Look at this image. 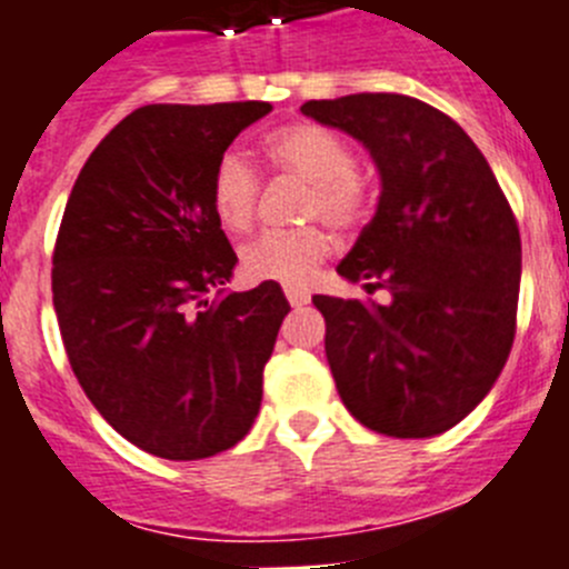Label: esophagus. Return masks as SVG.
<instances>
[{
	"mask_svg": "<svg viewBox=\"0 0 569 569\" xmlns=\"http://www.w3.org/2000/svg\"><path fill=\"white\" fill-rule=\"evenodd\" d=\"M284 296H288V301L293 305V308H301V305H308V290H301V288H293V284H288L284 288Z\"/></svg>",
	"mask_w": 569,
	"mask_h": 569,
	"instance_id": "esophagus-1",
	"label": "esophagus"
}]
</instances>
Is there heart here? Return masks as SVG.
<instances>
[{
  "mask_svg": "<svg viewBox=\"0 0 569 569\" xmlns=\"http://www.w3.org/2000/svg\"><path fill=\"white\" fill-rule=\"evenodd\" d=\"M264 159L276 173L308 182L301 202L305 222H328L336 230H353L370 210V184L356 170V153L345 136L321 122H290L270 130L261 142ZM261 182L239 153H224L210 173V210L228 233H248L259 210ZM333 250L321 224L299 230H273L241 250V270L253 281L305 284Z\"/></svg>",
  "mask_w": 569,
  "mask_h": 569,
  "instance_id": "heart-1",
  "label": "heart"
}]
</instances>
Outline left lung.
<instances>
[{"mask_svg": "<svg viewBox=\"0 0 569 569\" xmlns=\"http://www.w3.org/2000/svg\"><path fill=\"white\" fill-rule=\"evenodd\" d=\"M301 113L359 139L381 173L373 222L336 270L393 301L313 296L336 390L376 433H445L490 393L516 339V213L481 150L433 104L350 93Z\"/></svg>", "mask_w": 569, "mask_h": 569, "instance_id": "obj_1", "label": "left lung"}]
</instances>
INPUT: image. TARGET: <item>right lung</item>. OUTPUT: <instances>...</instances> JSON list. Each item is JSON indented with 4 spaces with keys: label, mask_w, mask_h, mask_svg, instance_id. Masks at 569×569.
I'll list each match as a JSON object with an SVG mask.
<instances>
[{
    "label": "right lung",
    "mask_w": 569,
    "mask_h": 569,
    "mask_svg": "<svg viewBox=\"0 0 569 569\" xmlns=\"http://www.w3.org/2000/svg\"><path fill=\"white\" fill-rule=\"evenodd\" d=\"M268 102L144 104L90 153L53 248L70 367L116 433L196 461L248 436L290 305L276 281L208 301L236 253L210 173Z\"/></svg>",
    "instance_id": "1"
}]
</instances>
